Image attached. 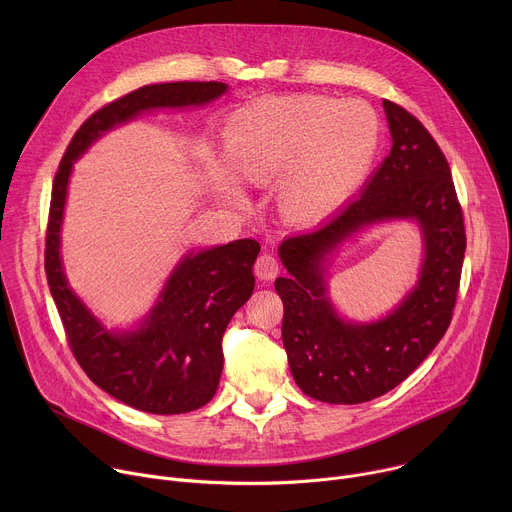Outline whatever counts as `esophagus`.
<instances>
[{
    "label": "esophagus",
    "instance_id": "1",
    "mask_svg": "<svg viewBox=\"0 0 512 512\" xmlns=\"http://www.w3.org/2000/svg\"><path fill=\"white\" fill-rule=\"evenodd\" d=\"M279 271V263L273 255L269 253H263L257 261H255V275L261 279V281H269L277 275Z\"/></svg>",
    "mask_w": 512,
    "mask_h": 512
}]
</instances>
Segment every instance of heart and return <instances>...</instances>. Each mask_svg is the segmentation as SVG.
<instances>
[{
	"label": "heart",
	"instance_id": "heart-1",
	"mask_svg": "<svg viewBox=\"0 0 512 512\" xmlns=\"http://www.w3.org/2000/svg\"><path fill=\"white\" fill-rule=\"evenodd\" d=\"M379 145V119L360 101L324 95L261 99L229 117L223 156L247 184L281 178L279 202L294 221H316L336 210L367 176ZM214 192L239 200L225 168L210 166Z\"/></svg>",
	"mask_w": 512,
	"mask_h": 512
}]
</instances>
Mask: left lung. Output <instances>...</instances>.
Segmentation results:
<instances>
[{"label":"left lung","mask_w":512,"mask_h":512,"mask_svg":"<svg viewBox=\"0 0 512 512\" xmlns=\"http://www.w3.org/2000/svg\"><path fill=\"white\" fill-rule=\"evenodd\" d=\"M383 107L391 154L360 196L318 229L279 245L289 273L275 279L289 369L308 397L332 405L371 401L403 383L444 338L460 287L466 231L448 160L417 117L387 99ZM385 220L418 223L420 279L381 321H344L327 298L329 257L362 228Z\"/></svg>","instance_id":"8db88e82"}]
</instances>
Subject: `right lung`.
I'll use <instances>...</instances> for the list:
<instances>
[{
	"instance_id": "obj_1",
	"label": "right lung",
	"mask_w": 512,
	"mask_h": 512,
	"mask_svg": "<svg viewBox=\"0 0 512 512\" xmlns=\"http://www.w3.org/2000/svg\"><path fill=\"white\" fill-rule=\"evenodd\" d=\"M225 83L145 85L95 111L70 139L52 184L44 269L68 344L87 377L117 401L145 413L176 415L206 405L223 373V334L251 298L253 239L190 251L170 273L135 330H107L70 289L60 259L68 178L93 141L152 109L200 107L227 93Z\"/></svg>"
}]
</instances>
